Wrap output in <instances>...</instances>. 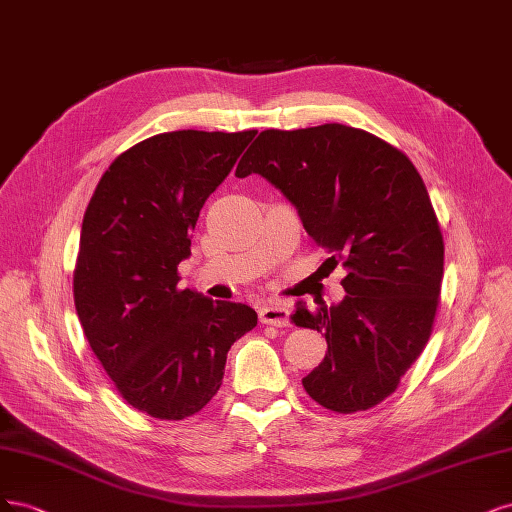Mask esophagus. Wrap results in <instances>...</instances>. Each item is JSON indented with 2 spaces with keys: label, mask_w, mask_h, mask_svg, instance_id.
<instances>
[{
  "label": "esophagus",
  "mask_w": 512,
  "mask_h": 512,
  "mask_svg": "<svg viewBox=\"0 0 512 512\" xmlns=\"http://www.w3.org/2000/svg\"><path fill=\"white\" fill-rule=\"evenodd\" d=\"M289 315L291 312L280 304H266L259 308V321L266 325H274V327L289 325Z\"/></svg>",
  "instance_id": "esophagus-1"
}]
</instances>
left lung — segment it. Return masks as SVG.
<instances>
[{
  "instance_id": "left-lung-1",
  "label": "left lung",
  "mask_w": 512,
  "mask_h": 512,
  "mask_svg": "<svg viewBox=\"0 0 512 512\" xmlns=\"http://www.w3.org/2000/svg\"><path fill=\"white\" fill-rule=\"evenodd\" d=\"M249 174L283 193L346 270L338 304H295L293 323L327 340L306 393L344 415L376 406L425 349L440 298L444 244L419 172L368 131L327 123L261 131L236 168Z\"/></svg>"
}]
</instances>
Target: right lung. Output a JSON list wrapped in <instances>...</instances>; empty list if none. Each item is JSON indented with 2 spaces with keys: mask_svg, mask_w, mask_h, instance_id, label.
I'll use <instances>...</instances> for the list:
<instances>
[{
  "mask_svg": "<svg viewBox=\"0 0 512 512\" xmlns=\"http://www.w3.org/2000/svg\"><path fill=\"white\" fill-rule=\"evenodd\" d=\"M257 131H168L119 155L80 229L74 304L95 357L123 400L180 421L219 391L227 351L257 312L178 289V263L217 189Z\"/></svg>",
  "mask_w": 512,
  "mask_h": 512,
  "instance_id": "add662e5",
  "label": "right lung"
}]
</instances>
